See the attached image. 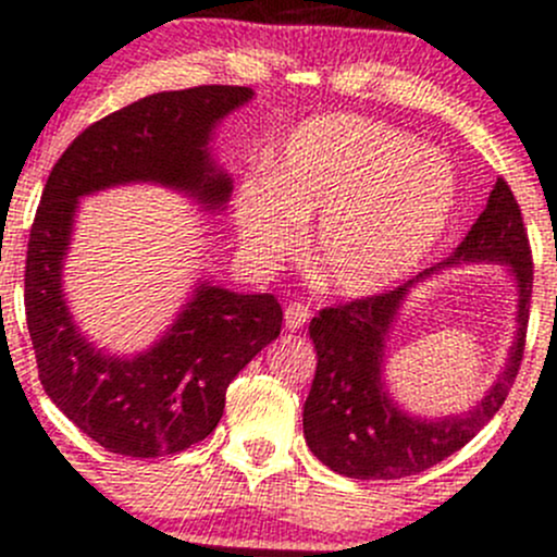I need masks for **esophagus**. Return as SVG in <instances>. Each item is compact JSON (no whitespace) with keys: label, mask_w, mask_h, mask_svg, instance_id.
<instances>
[{"label":"esophagus","mask_w":557,"mask_h":557,"mask_svg":"<svg viewBox=\"0 0 557 557\" xmlns=\"http://www.w3.org/2000/svg\"><path fill=\"white\" fill-rule=\"evenodd\" d=\"M308 319H310V308L305 302H289L284 308L286 329H292V332L302 329L305 324H308Z\"/></svg>","instance_id":"obj_1"}]
</instances>
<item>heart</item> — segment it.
I'll return each mask as SVG.
<instances>
[{
    "instance_id": "obj_1",
    "label": "heart",
    "mask_w": 557,
    "mask_h": 557,
    "mask_svg": "<svg viewBox=\"0 0 557 557\" xmlns=\"http://www.w3.org/2000/svg\"><path fill=\"white\" fill-rule=\"evenodd\" d=\"M457 183L444 157L356 116H319L286 140L271 177L242 183L236 225L252 255L289 252L300 223L319 278L339 295L387 289L438 244Z\"/></svg>"
}]
</instances>
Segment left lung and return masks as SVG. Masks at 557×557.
<instances>
[{
    "instance_id": "8db88e82",
    "label": "left lung",
    "mask_w": 557,
    "mask_h": 557,
    "mask_svg": "<svg viewBox=\"0 0 557 557\" xmlns=\"http://www.w3.org/2000/svg\"><path fill=\"white\" fill-rule=\"evenodd\" d=\"M457 261H505L519 284V332L506 372L472 412L446 421H420L392 404L381 382L384 343L411 283ZM534 262L520 207L510 185L496 181L457 252L409 284L382 295L324 308L308 332L315 345V376L305 398L302 430L310 451L339 475L358 481H393L417 475L451 457L478 435L505 404L523 361Z\"/></svg>"
}]
</instances>
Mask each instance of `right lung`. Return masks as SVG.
<instances>
[{"label":"right lung","instance_id":"obj_1","mask_svg":"<svg viewBox=\"0 0 557 557\" xmlns=\"http://www.w3.org/2000/svg\"><path fill=\"white\" fill-rule=\"evenodd\" d=\"M249 87L157 92L109 113L71 143L47 177L26 249V324L41 387L95 444L124 457H164L205 441L233 376L281 334L273 295L196 286L153 348L109 356L74 324L61 273L79 196L124 183L185 190L205 209L231 199L228 172L209 159L214 124L252 98Z\"/></svg>","mask_w":557,"mask_h":557}]
</instances>
